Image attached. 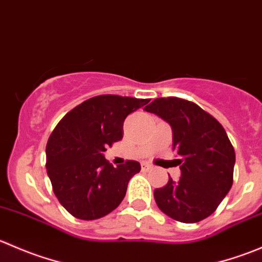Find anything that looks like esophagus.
<instances>
[{
  "instance_id": "1",
  "label": "esophagus",
  "mask_w": 262,
  "mask_h": 262,
  "mask_svg": "<svg viewBox=\"0 0 262 262\" xmlns=\"http://www.w3.org/2000/svg\"><path fill=\"white\" fill-rule=\"evenodd\" d=\"M141 167H142V170H143V171H148L150 168V165H149V163H147V162H141Z\"/></svg>"
}]
</instances>
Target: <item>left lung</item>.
Wrapping results in <instances>:
<instances>
[{
    "mask_svg": "<svg viewBox=\"0 0 262 262\" xmlns=\"http://www.w3.org/2000/svg\"><path fill=\"white\" fill-rule=\"evenodd\" d=\"M172 128L181 178L156 189L153 195L166 215L182 223L203 221L218 208L233 184V146L222 124L198 106L179 97H160L144 107ZM170 176V175H168Z\"/></svg>",
    "mask_w": 262,
    "mask_h": 262,
    "instance_id": "left-lung-1",
    "label": "left lung"
}]
</instances>
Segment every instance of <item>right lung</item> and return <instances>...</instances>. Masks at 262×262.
I'll list each match as a JSON object with an SVG mask.
<instances>
[{
  "instance_id": "obj_1",
  "label": "right lung",
  "mask_w": 262,
  "mask_h": 262,
  "mask_svg": "<svg viewBox=\"0 0 262 262\" xmlns=\"http://www.w3.org/2000/svg\"><path fill=\"white\" fill-rule=\"evenodd\" d=\"M149 99L100 95L62 118L47 143V172L68 213L94 221L119 207L128 182L141 171L137 161L114 167L104 152L123 138V124Z\"/></svg>"
}]
</instances>
